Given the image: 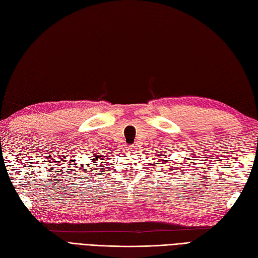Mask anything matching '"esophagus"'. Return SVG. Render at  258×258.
<instances>
[{"mask_svg":"<svg viewBox=\"0 0 258 258\" xmlns=\"http://www.w3.org/2000/svg\"><path fill=\"white\" fill-rule=\"evenodd\" d=\"M127 149H128L130 151H135V150H136V146H135V145H130Z\"/></svg>","mask_w":258,"mask_h":258,"instance_id":"obj_1","label":"esophagus"}]
</instances>
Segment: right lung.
Masks as SVG:
<instances>
[{"mask_svg":"<svg viewBox=\"0 0 258 258\" xmlns=\"http://www.w3.org/2000/svg\"><path fill=\"white\" fill-rule=\"evenodd\" d=\"M103 153L101 154V155H95L94 157L95 158H92V162H95V163H98V162H100V161H98V160H103Z\"/></svg>","mask_w":258,"mask_h":258,"instance_id":"obj_1","label":"right lung"}]
</instances>
